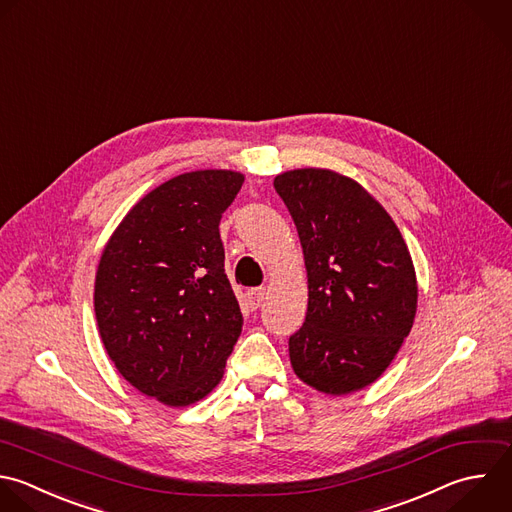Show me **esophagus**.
<instances>
[{
  "mask_svg": "<svg viewBox=\"0 0 512 512\" xmlns=\"http://www.w3.org/2000/svg\"><path fill=\"white\" fill-rule=\"evenodd\" d=\"M264 296H266V288H250V290H248V294H246L250 308H252V310H256V308L262 304Z\"/></svg>",
  "mask_w": 512,
  "mask_h": 512,
  "instance_id": "34e87169",
  "label": "esophagus"
}]
</instances>
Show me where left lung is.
I'll list each match as a JSON object with an SVG mask.
<instances>
[{
  "mask_svg": "<svg viewBox=\"0 0 512 512\" xmlns=\"http://www.w3.org/2000/svg\"><path fill=\"white\" fill-rule=\"evenodd\" d=\"M304 250L308 312L288 340L300 380L326 394L372 384L416 314L410 252L388 212L354 180L304 168L274 178Z\"/></svg>",
  "mask_w": 512,
  "mask_h": 512,
  "instance_id": "8db88e82",
  "label": "left lung"
}]
</instances>
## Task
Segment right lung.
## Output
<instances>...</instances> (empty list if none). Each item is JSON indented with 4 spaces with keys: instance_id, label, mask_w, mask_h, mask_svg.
<instances>
[{
    "instance_id": "obj_1",
    "label": "right lung",
    "mask_w": 512,
    "mask_h": 512,
    "mask_svg": "<svg viewBox=\"0 0 512 512\" xmlns=\"http://www.w3.org/2000/svg\"><path fill=\"white\" fill-rule=\"evenodd\" d=\"M242 184L230 170L176 176L126 214L102 252L94 308L106 352L168 406L212 392L242 332L218 228Z\"/></svg>"
}]
</instances>
